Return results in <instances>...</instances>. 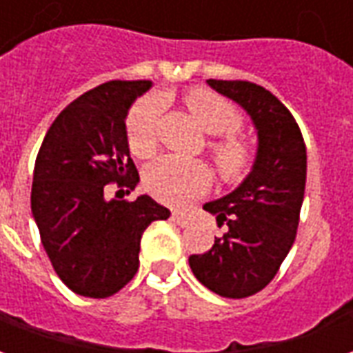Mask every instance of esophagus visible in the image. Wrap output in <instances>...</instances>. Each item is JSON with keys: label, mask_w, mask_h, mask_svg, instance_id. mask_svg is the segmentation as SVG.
I'll list each match as a JSON object with an SVG mask.
<instances>
[{"label": "esophagus", "mask_w": 353, "mask_h": 353, "mask_svg": "<svg viewBox=\"0 0 353 353\" xmlns=\"http://www.w3.org/2000/svg\"><path fill=\"white\" fill-rule=\"evenodd\" d=\"M172 219H174V223H177L179 227H187V225L191 223V215L185 214V212H174V214H172Z\"/></svg>", "instance_id": "esophagus-1"}]
</instances>
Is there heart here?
<instances>
[{"label":"heart","mask_w":353,"mask_h":353,"mask_svg":"<svg viewBox=\"0 0 353 353\" xmlns=\"http://www.w3.org/2000/svg\"><path fill=\"white\" fill-rule=\"evenodd\" d=\"M183 100L202 130L210 136H223L212 139L208 145L219 174L227 179L244 176L253 164V147L250 141L234 134L242 126V115L236 105L208 88H191ZM161 113L162 100L159 96H147L130 109L126 119V138L132 153L138 157H151L154 153ZM208 183L210 170L206 164L183 161L172 154L157 159L145 170L147 191L154 199L172 206L194 199L206 189Z\"/></svg>","instance_id":"1"}]
</instances>
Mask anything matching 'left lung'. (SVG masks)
<instances>
[{"mask_svg": "<svg viewBox=\"0 0 353 353\" xmlns=\"http://www.w3.org/2000/svg\"><path fill=\"white\" fill-rule=\"evenodd\" d=\"M240 103L257 128L250 176L227 196L204 204L229 229L212 250L189 257L192 274L210 291L244 299L265 289L295 242L306 185V145L299 124L272 92L250 81L208 79Z\"/></svg>", "mask_w": 353, "mask_h": 353, "instance_id": "8db88e82", "label": "left lung"}]
</instances>
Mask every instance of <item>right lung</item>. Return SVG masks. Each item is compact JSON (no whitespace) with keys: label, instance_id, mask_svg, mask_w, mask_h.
Masks as SVG:
<instances>
[{"label":"right lung","instance_id":"add662e5","mask_svg":"<svg viewBox=\"0 0 353 353\" xmlns=\"http://www.w3.org/2000/svg\"><path fill=\"white\" fill-rule=\"evenodd\" d=\"M149 88L151 81H109L85 92L54 119L35 159L32 214L54 272L77 295L121 291L138 272L143 230L170 217L147 194L117 200L139 181L124 119Z\"/></svg>","mask_w":353,"mask_h":353}]
</instances>
